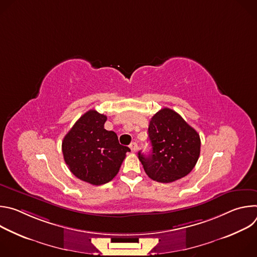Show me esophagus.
Returning <instances> with one entry per match:
<instances>
[{
	"label": "esophagus",
	"instance_id": "1",
	"mask_svg": "<svg viewBox=\"0 0 257 257\" xmlns=\"http://www.w3.org/2000/svg\"><path fill=\"white\" fill-rule=\"evenodd\" d=\"M129 148H130V150H131L132 153H136L137 150H138V145H137L136 142H132V143L129 145Z\"/></svg>",
	"mask_w": 257,
	"mask_h": 257
}]
</instances>
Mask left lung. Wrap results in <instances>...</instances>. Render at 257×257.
I'll list each match as a JSON object with an SVG mask.
<instances>
[{
  "mask_svg": "<svg viewBox=\"0 0 257 257\" xmlns=\"http://www.w3.org/2000/svg\"><path fill=\"white\" fill-rule=\"evenodd\" d=\"M149 136L153 146L150 156L138 158L150 178L171 183L188 175L200 155V137L178 113L164 107L151 120Z\"/></svg>",
  "mask_w": 257,
  "mask_h": 257,
  "instance_id": "left-lung-1",
  "label": "left lung"
}]
</instances>
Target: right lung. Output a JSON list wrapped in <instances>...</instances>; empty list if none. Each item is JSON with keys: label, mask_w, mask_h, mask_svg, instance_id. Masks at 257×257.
Listing matches in <instances>:
<instances>
[{"label": "right lung", "mask_w": 257, "mask_h": 257, "mask_svg": "<svg viewBox=\"0 0 257 257\" xmlns=\"http://www.w3.org/2000/svg\"><path fill=\"white\" fill-rule=\"evenodd\" d=\"M106 116L95 109L82 115L62 142L65 163L71 173L92 185L113 180L130 152L114 131L104 129Z\"/></svg>", "instance_id": "right-lung-1"}]
</instances>
